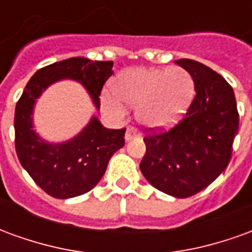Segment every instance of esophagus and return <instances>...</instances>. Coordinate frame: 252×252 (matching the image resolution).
Returning <instances> with one entry per match:
<instances>
[{
    "instance_id": "1",
    "label": "esophagus",
    "mask_w": 252,
    "mask_h": 252,
    "mask_svg": "<svg viewBox=\"0 0 252 252\" xmlns=\"http://www.w3.org/2000/svg\"><path fill=\"white\" fill-rule=\"evenodd\" d=\"M140 136V132L137 131V128H135V126H128L126 128V140L128 142V140H131V139H133V137H137Z\"/></svg>"
}]
</instances>
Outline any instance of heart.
Returning <instances> with one entry per match:
<instances>
[{
    "instance_id": "heart-1",
    "label": "heart",
    "mask_w": 252,
    "mask_h": 252,
    "mask_svg": "<svg viewBox=\"0 0 252 252\" xmlns=\"http://www.w3.org/2000/svg\"><path fill=\"white\" fill-rule=\"evenodd\" d=\"M194 90V79L182 67L126 70L113 86L115 95L123 102L136 106L137 120L150 128L174 124L189 108ZM115 97L105 94V106L123 113L124 108Z\"/></svg>"
}]
</instances>
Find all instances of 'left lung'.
Wrapping results in <instances>:
<instances>
[{
  "mask_svg": "<svg viewBox=\"0 0 252 252\" xmlns=\"http://www.w3.org/2000/svg\"><path fill=\"white\" fill-rule=\"evenodd\" d=\"M177 63L194 79V98L175 126L148 128L140 170L154 188L186 198L211 185L228 166L239 113L232 88L220 74L191 59Z\"/></svg>",
  "mask_w": 252,
  "mask_h": 252,
  "instance_id": "obj_1",
  "label": "left lung"
}]
</instances>
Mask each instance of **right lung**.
Masks as SVG:
<instances>
[{"mask_svg": "<svg viewBox=\"0 0 252 252\" xmlns=\"http://www.w3.org/2000/svg\"><path fill=\"white\" fill-rule=\"evenodd\" d=\"M112 61L70 58L37 70L31 78L14 110V146L21 166L47 194L71 198L85 194L105 174L112 155L124 146L126 128L108 129L95 117L77 137L62 144L43 142L32 129V109L41 92L63 78L85 85L99 108V94L113 74Z\"/></svg>", "mask_w": 252, "mask_h": 252, "instance_id": "obj_1", "label": "right lung"}]
</instances>
